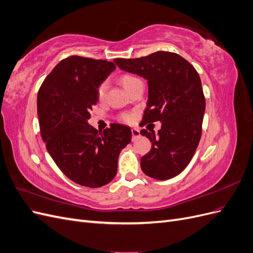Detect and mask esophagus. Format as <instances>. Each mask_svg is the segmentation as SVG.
Listing matches in <instances>:
<instances>
[{
    "instance_id": "esophagus-1",
    "label": "esophagus",
    "mask_w": 253,
    "mask_h": 253,
    "mask_svg": "<svg viewBox=\"0 0 253 253\" xmlns=\"http://www.w3.org/2000/svg\"><path fill=\"white\" fill-rule=\"evenodd\" d=\"M132 136H133V139H134V138H136V137L140 136V131H139V129H138V128H136V127L132 128Z\"/></svg>"
}]
</instances>
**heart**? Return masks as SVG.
Here are the masks:
<instances>
[{
	"instance_id": "obj_1",
	"label": "heart",
	"mask_w": 253,
	"mask_h": 253,
	"mask_svg": "<svg viewBox=\"0 0 253 253\" xmlns=\"http://www.w3.org/2000/svg\"><path fill=\"white\" fill-rule=\"evenodd\" d=\"M137 80H139V79L134 77V76L126 75V76H124V77L121 78V84H122V86H124V87L126 89L129 85H132V84H133L134 82H136ZM106 89H108V82H102V83L100 84V85H99L98 90H97V91H98L99 98H103V97H104ZM122 119H124L125 121H127V122L131 121V120H132V115H129V114L122 115Z\"/></svg>"
}]
</instances>
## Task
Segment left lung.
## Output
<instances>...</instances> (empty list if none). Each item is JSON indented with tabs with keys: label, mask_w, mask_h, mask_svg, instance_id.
I'll return each mask as SVG.
<instances>
[{
	"label": "left lung",
	"mask_w": 253,
	"mask_h": 253,
	"mask_svg": "<svg viewBox=\"0 0 253 253\" xmlns=\"http://www.w3.org/2000/svg\"><path fill=\"white\" fill-rule=\"evenodd\" d=\"M114 62L148 81L142 124L162 122L156 135L153 129L140 131L152 141L151 151L141 157V170L159 180L174 177L189 165L201 140L206 101L200 76L186 59L169 51Z\"/></svg>",
	"instance_id": "1"
}]
</instances>
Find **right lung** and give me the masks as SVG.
<instances>
[{"label":"right lung","instance_id":"1","mask_svg":"<svg viewBox=\"0 0 253 253\" xmlns=\"http://www.w3.org/2000/svg\"><path fill=\"white\" fill-rule=\"evenodd\" d=\"M115 70L104 60L68 57L55 66L38 93L40 131L49 155L64 175L84 187L112 181L119 153L131 142L127 126L113 124L98 132L87 122L99 85Z\"/></svg>","mask_w":253,"mask_h":253}]
</instances>
